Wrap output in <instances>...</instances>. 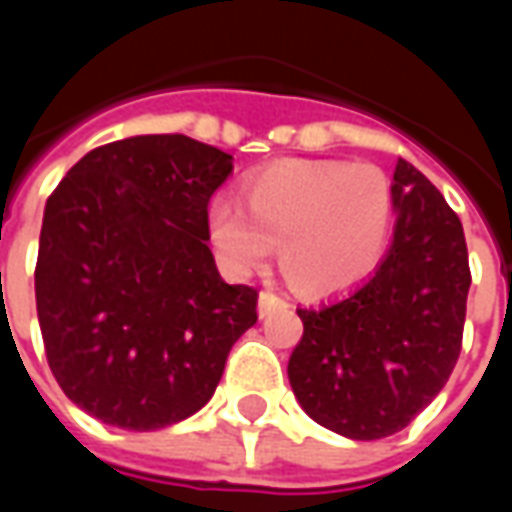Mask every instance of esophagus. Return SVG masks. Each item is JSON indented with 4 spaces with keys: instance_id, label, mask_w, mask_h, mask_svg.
Returning a JSON list of instances; mask_svg holds the SVG:
<instances>
[{
    "instance_id": "obj_1",
    "label": "esophagus",
    "mask_w": 512,
    "mask_h": 512,
    "mask_svg": "<svg viewBox=\"0 0 512 512\" xmlns=\"http://www.w3.org/2000/svg\"><path fill=\"white\" fill-rule=\"evenodd\" d=\"M279 304H282V299H279L274 290H263V293H260V304H257L260 318H263V315H268V312L274 310V307H279Z\"/></svg>"
}]
</instances>
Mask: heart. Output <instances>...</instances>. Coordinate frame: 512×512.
Here are the masks:
<instances>
[{"label": "heart", "mask_w": 512, "mask_h": 512, "mask_svg": "<svg viewBox=\"0 0 512 512\" xmlns=\"http://www.w3.org/2000/svg\"><path fill=\"white\" fill-rule=\"evenodd\" d=\"M246 208L216 197L208 208L213 244L235 268L274 255L304 293L329 296L365 282L392 230V186L373 164L290 158L257 169L244 183Z\"/></svg>", "instance_id": "obj_1"}]
</instances>
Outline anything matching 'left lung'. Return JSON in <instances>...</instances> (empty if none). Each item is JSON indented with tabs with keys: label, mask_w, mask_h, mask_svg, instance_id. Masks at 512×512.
<instances>
[{
	"label": "left lung",
	"mask_w": 512,
	"mask_h": 512,
	"mask_svg": "<svg viewBox=\"0 0 512 512\" xmlns=\"http://www.w3.org/2000/svg\"><path fill=\"white\" fill-rule=\"evenodd\" d=\"M395 238L362 288L299 310L288 362L301 408L340 436L403 430L439 395L458 362L472 285L461 219L408 161H397Z\"/></svg>",
	"instance_id": "obj_1"
}]
</instances>
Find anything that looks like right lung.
Instances as JSON below:
<instances>
[{
    "label": "right lung",
    "mask_w": 512,
    "mask_h": 512,
    "mask_svg": "<svg viewBox=\"0 0 512 512\" xmlns=\"http://www.w3.org/2000/svg\"><path fill=\"white\" fill-rule=\"evenodd\" d=\"M233 156L183 134L109 142L46 202L35 301L46 359L90 417L158 430L200 411L257 290L227 285L208 249V202Z\"/></svg>",
    "instance_id": "1"
}]
</instances>
